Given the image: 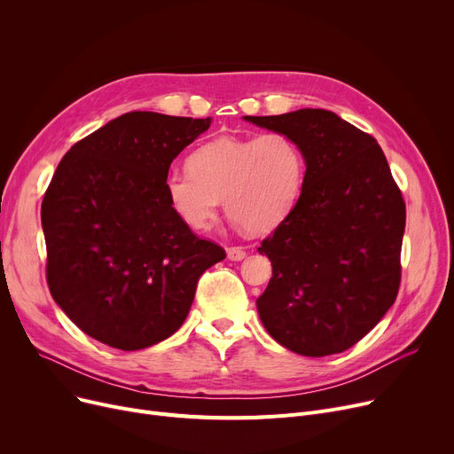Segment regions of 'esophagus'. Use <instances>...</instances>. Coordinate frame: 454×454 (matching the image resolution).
<instances>
[{
  "instance_id": "34e87169",
  "label": "esophagus",
  "mask_w": 454,
  "mask_h": 454,
  "mask_svg": "<svg viewBox=\"0 0 454 454\" xmlns=\"http://www.w3.org/2000/svg\"><path fill=\"white\" fill-rule=\"evenodd\" d=\"M226 254H228V259H231V261H241L247 255L245 248H241V247H228Z\"/></svg>"
}]
</instances>
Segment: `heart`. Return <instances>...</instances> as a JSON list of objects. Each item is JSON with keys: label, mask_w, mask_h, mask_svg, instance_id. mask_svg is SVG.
<instances>
[{"label": "heart", "mask_w": 454, "mask_h": 454, "mask_svg": "<svg viewBox=\"0 0 454 454\" xmlns=\"http://www.w3.org/2000/svg\"><path fill=\"white\" fill-rule=\"evenodd\" d=\"M187 169L167 173L163 191L176 217L195 231L211 226L223 200L245 231L267 233L293 211L305 184L303 151L285 132L207 141L191 153Z\"/></svg>", "instance_id": "obj_1"}]
</instances>
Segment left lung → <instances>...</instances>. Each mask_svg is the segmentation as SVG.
I'll return each instance as SVG.
<instances>
[{
    "label": "left lung",
    "mask_w": 454,
    "mask_h": 454,
    "mask_svg": "<svg viewBox=\"0 0 454 454\" xmlns=\"http://www.w3.org/2000/svg\"><path fill=\"white\" fill-rule=\"evenodd\" d=\"M243 119L289 134L305 156L300 200L257 248L272 263L255 301L259 318L294 353H342L379 324L399 291L407 211L385 153L329 110Z\"/></svg>",
    "instance_id": "left-lung-1"
}]
</instances>
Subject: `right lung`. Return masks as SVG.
Masks as SVG:
<instances>
[{
    "label": "right lung",
    "instance_id": "right-lung-1",
    "mask_svg": "<svg viewBox=\"0 0 454 454\" xmlns=\"http://www.w3.org/2000/svg\"><path fill=\"white\" fill-rule=\"evenodd\" d=\"M211 117L129 112L71 147L42 202L47 285L110 348L154 346L184 324L199 278L226 252L171 209L163 178Z\"/></svg>",
    "mask_w": 454,
    "mask_h": 454
}]
</instances>
